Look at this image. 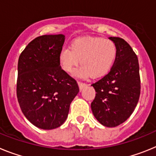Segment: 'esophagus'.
<instances>
[{
  "label": "esophagus",
  "mask_w": 156,
  "mask_h": 156,
  "mask_svg": "<svg viewBox=\"0 0 156 156\" xmlns=\"http://www.w3.org/2000/svg\"><path fill=\"white\" fill-rule=\"evenodd\" d=\"M78 85H79V87H80V90H82L83 88L87 86L86 83H81V82H79L78 83Z\"/></svg>",
  "instance_id": "1"
}]
</instances>
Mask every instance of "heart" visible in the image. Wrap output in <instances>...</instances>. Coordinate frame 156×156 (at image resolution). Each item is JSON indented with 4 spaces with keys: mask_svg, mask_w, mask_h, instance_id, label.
Returning <instances> with one entry per match:
<instances>
[{
    "mask_svg": "<svg viewBox=\"0 0 156 156\" xmlns=\"http://www.w3.org/2000/svg\"><path fill=\"white\" fill-rule=\"evenodd\" d=\"M115 56L116 47L112 41L83 37L73 41L70 49H62L58 61L61 68L69 74L74 73L80 61L82 67L77 72L80 76L99 78L110 71Z\"/></svg>",
    "mask_w": 156,
    "mask_h": 156,
    "instance_id": "b5f03b06",
    "label": "heart"
}]
</instances>
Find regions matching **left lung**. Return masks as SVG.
Listing matches in <instances>:
<instances>
[{
  "instance_id": "left-lung-1",
  "label": "left lung",
  "mask_w": 156,
  "mask_h": 156,
  "mask_svg": "<svg viewBox=\"0 0 156 156\" xmlns=\"http://www.w3.org/2000/svg\"><path fill=\"white\" fill-rule=\"evenodd\" d=\"M116 47V56L109 73L91 85L96 95L91 110L103 126H119L130 116L140 92L139 63L129 44L119 37H108Z\"/></svg>"
}]
</instances>
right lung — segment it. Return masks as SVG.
I'll return each instance as SVG.
<instances>
[{
    "mask_svg": "<svg viewBox=\"0 0 156 156\" xmlns=\"http://www.w3.org/2000/svg\"><path fill=\"white\" fill-rule=\"evenodd\" d=\"M65 39L63 34L38 37L19 56L18 101L26 118L40 129L62 126L80 91L76 81L59 64Z\"/></svg>",
    "mask_w": 156,
    "mask_h": 156,
    "instance_id": "1",
    "label": "right lung"
}]
</instances>
